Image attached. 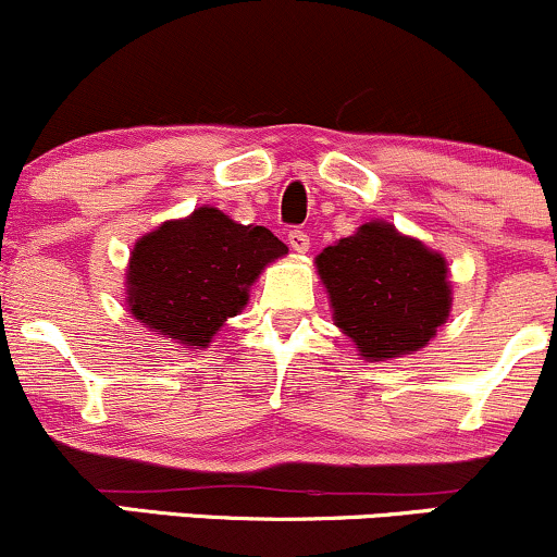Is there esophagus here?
Returning a JSON list of instances; mask_svg holds the SVG:
<instances>
[{
	"label": "esophagus",
	"instance_id": "esophagus-1",
	"mask_svg": "<svg viewBox=\"0 0 557 557\" xmlns=\"http://www.w3.org/2000/svg\"><path fill=\"white\" fill-rule=\"evenodd\" d=\"M287 243H290V248L296 253L309 251V235H306L304 230H290V233H287Z\"/></svg>",
	"mask_w": 557,
	"mask_h": 557
}]
</instances>
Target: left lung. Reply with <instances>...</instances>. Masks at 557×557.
<instances>
[{"label":"left lung","instance_id":"left-lung-1","mask_svg":"<svg viewBox=\"0 0 557 557\" xmlns=\"http://www.w3.org/2000/svg\"><path fill=\"white\" fill-rule=\"evenodd\" d=\"M317 272L335 324L369 361L424 348L450 314L445 257L389 222H367L324 248Z\"/></svg>","mask_w":557,"mask_h":557}]
</instances>
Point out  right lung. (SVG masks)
<instances>
[{"label":"right lung","mask_w":557,"mask_h":557,"mask_svg":"<svg viewBox=\"0 0 557 557\" xmlns=\"http://www.w3.org/2000/svg\"><path fill=\"white\" fill-rule=\"evenodd\" d=\"M287 246L261 225L198 207L146 233L127 267V309L157 335L207 348L246 306L248 287Z\"/></svg>","instance_id":"right-lung-1"}]
</instances>
